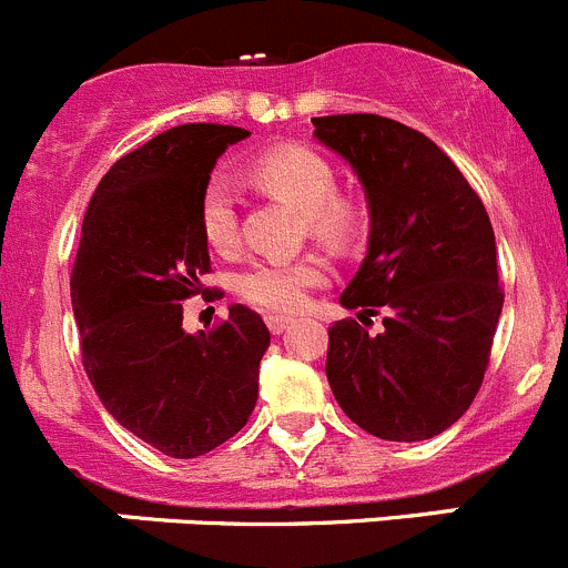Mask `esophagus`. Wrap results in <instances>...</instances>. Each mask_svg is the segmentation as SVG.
I'll list each match as a JSON object with an SVG mask.
<instances>
[{
	"mask_svg": "<svg viewBox=\"0 0 568 568\" xmlns=\"http://www.w3.org/2000/svg\"><path fill=\"white\" fill-rule=\"evenodd\" d=\"M266 325H268V331L272 333H283L285 327L291 325V316H280V314H268L266 316Z\"/></svg>",
	"mask_w": 568,
	"mask_h": 568,
	"instance_id": "34e87169",
	"label": "esophagus"
}]
</instances>
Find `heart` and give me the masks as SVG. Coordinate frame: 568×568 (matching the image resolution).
Listing matches in <instances>:
<instances>
[{"mask_svg": "<svg viewBox=\"0 0 568 568\" xmlns=\"http://www.w3.org/2000/svg\"><path fill=\"white\" fill-rule=\"evenodd\" d=\"M252 179L268 193L291 201L305 212L311 232L327 246L344 248L362 232V210L353 199L336 193L331 159L302 142H285L257 153L248 164ZM201 235L219 252L237 243V193L226 176H212L199 199ZM327 266L316 254L296 260L263 257L235 277V291L248 305L268 314H294L308 294L325 285Z\"/></svg>", "mask_w": 568, "mask_h": 568, "instance_id": "1", "label": "heart"}]
</instances>
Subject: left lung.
I'll return each instance as SVG.
<instances>
[{"label":"left lung","mask_w":568,"mask_h":568,"mask_svg":"<svg viewBox=\"0 0 568 568\" xmlns=\"http://www.w3.org/2000/svg\"><path fill=\"white\" fill-rule=\"evenodd\" d=\"M314 125L369 201L367 257L342 294L362 314L327 327V381L364 432L432 439L468 412L490 364L505 305L490 219L420 131L378 114L314 116ZM375 313L385 331L369 337L363 325Z\"/></svg>","instance_id":"left-lung-1"}]
</instances>
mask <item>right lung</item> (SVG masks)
Here are the masks:
<instances>
[{"mask_svg": "<svg viewBox=\"0 0 568 568\" xmlns=\"http://www.w3.org/2000/svg\"><path fill=\"white\" fill-rule=\"evenodd\" d=\"M246 136L235 125H176L116 159L89 201L69 277L100 404L176 459L201 457L246 426L272 342L243 305L199 336L182 327L184 300L210 291L201 190L215 159Z\"/></svg>", "mask_w": 568, "mask_h": 568, "instance_id": "1", "label": "right lung"}]
</instances>
